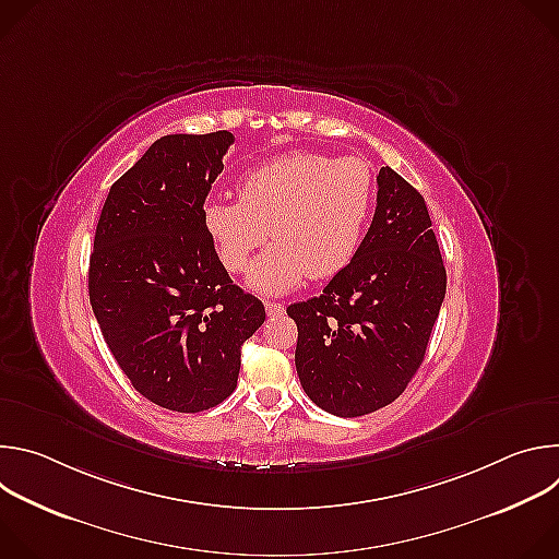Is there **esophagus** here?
Wrapping results in <instances>:
<instances>
[{
	"instance_id": "1",
	"label": "esophagus",
	"mask_w": 559,
	"mask_h": 559,
	"mask_svg": "<svg viewBox=\"0 0 559 559\" xmlns=\"http://www.w3.org/2000/svg\"><path fill=\"white\" fill-rule=\"evenodd\" d=\"M265 311L270 318H274V316L285 313V305L283 302H265Z\"/></svg>"
}]
</instances>
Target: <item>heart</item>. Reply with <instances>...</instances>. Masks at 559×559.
<instances>
[{
  "mask_svg": "<svg viewBox=\"0 0 559 559\" xmlns=\"http://www.w3.org/2000/svg\"><path fill=\"white\" fill-rule=\"evenodd\" d=\"M238 201L207 199L205 234L223 267L248 270V285L263 296H283L311 278H332L358 254L376 205V175L360 156L285 152L238 179Z\"/></svg>",
  "mask_w": 559,
  "mask_h": 559,
  "instance_id": "b5f03b06",
  "label": "heart"
}]
</instances>
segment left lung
I'll return each instance as SVG.
<instances>
[{"instance_id":"left-lung-1","label":"left lung","mask_w":559,"mask_h":559,"mask_svg":"<svg viewBox=\"0 0 559 559\" xmlns=\"http://www.w3.org/2000/svg\"><path fill=\"white\" fill-rule=\"evenodd\" d=\"M354 261L321 296L294 302L296 371L328 414L356 418L401 395L425 360L447 272L423 194L389 166Z\"/></svg>"}]
</instances>
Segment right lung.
Wrapping results in <instances>:
<instances>
[{
	"label": "right lung",
	"instance_id": "obj_1",
	"mask_svg": "<svg viewBox=\"0 0 559 559\" xmlns=\"http://www.w3.org/2000/svg\"><path fill=\"white\" fill-rule=\"evenodd\" d=\"M231 132L168 134L112 183L88 292L102 334L150 403L199 414L236 389L263 302L234 285L201 221Z\"/></svg>",
	"mask_w": 559,
	"mask_h": 559
}]
</instances>
